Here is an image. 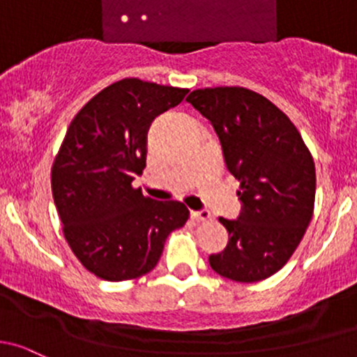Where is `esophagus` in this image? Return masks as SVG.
Listing matches in <instances>:
<instances>
[{
    "instance_id": "esophagus-1",
    "label": "esophagus",
    "mask_w": 357,
    "mask_h": 357,
    "mask_svg": "<svg viewBox=\"0 0 357 357\" xmlns=\"http://www.w3.org/2000/svg\"><path fill=\"white\" fill-rule=\"evenodd\" d=\"M192 218L196 220V222L208 223V222H211L213 216H211V213L206 211V209H203V211H192Z\"/></svg>"
}]
</instances>
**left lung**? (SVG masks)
Instances as JSON below:
<instances>
[{
	"instance_id": "8db88e82",
	"label": "left lung",
	"mask_w": 357,
	"mask_h": 357,
	"mask_svg": "<svg viewBox=\"0 0 357 357\" xmlns=\"http://www.w3.org/2000/svg\"><path fill=\"white\" fill-rule=\"evenodd\" d=\"M187 101L213 123L244 204L238 220L220 218L230 242L209 264L242 284L264 280L287 264L313 218L311 151L289 116L255 91L206 87Z\"/></svg>"
}]
</instances>
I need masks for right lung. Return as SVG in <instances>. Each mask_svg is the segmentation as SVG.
I'll use <instances>...</instances> for the list:
<instances>
[{
  "label": "right lung",
  "mask_w": 357,
  "mask_h": 357,
  "mask_svg": "<svg viewBox=\"0 0 357 357\" xmlns=\"http://www.w3.org/2000/svg\"><path fill=\"white\" fill-rule=\"evenodd\" d=\"M187 93L128 77L99 91L68 125L51 167V190L65 241L98 278L149 273L168 235L189 220L180 201H154L134 187L146 168L149 125Z\"/></svg>",
  "instance_id": "add662e5"
}]
</instances>
